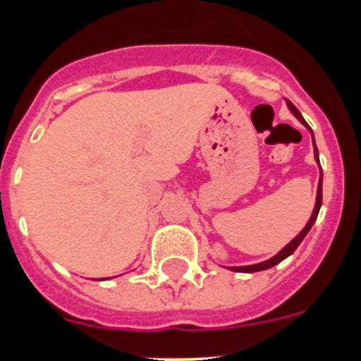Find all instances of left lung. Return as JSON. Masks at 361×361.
<instances>
[{
  "instance_id": "obj_1",
  "label": "left lung",
  "mask_w": 361,
  "mask_h": 361,
  "mask_svg": "<svg viewBox=\"0 0 361 361\" xmlns=\"http://www.w3.org/2000/svg\"><path fill=\"white\" fill-rule=\"evenodd\" d=\"M285 101H286V106H288V110L292 111L293 115L297 116L298 120H300L302 126L307 127V129L311 130V134H312V129H311V127L307 126V122H305L304 116L300 115V111H298L297 108L293 106L292 101H288V99H285ZM312 147H314V160H316V162H318V166H319V155H318V148H316V143H314V136H312ZM322 185H323V173H322V166H319V183H318V192H316V204H314V209H312L311 218H309V220H307V224H305V227L302 228V231L298 232L297 235H295V238L292 239V241H290L288 245L285 246V248H283L281 251H279V253H276L274 257L269 258V260L260 262V264H253V265H239V267H228V269H231V271H234V272H258V271H265V269L274 267L276 264H279V262L285 260L286 257H290V255H292L293 251L298 248V245H300V243L304 241V238H305V235H307V232L311 231L312 224H314L316 218H318L319 207H322V197H323V195H322Z\"/></svg>"
}]
</instances>
